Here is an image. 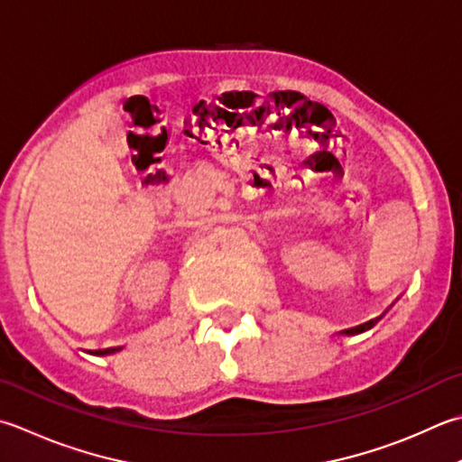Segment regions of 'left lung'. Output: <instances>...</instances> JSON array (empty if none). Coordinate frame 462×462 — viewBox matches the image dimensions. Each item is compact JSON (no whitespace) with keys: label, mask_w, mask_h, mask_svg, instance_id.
Here are the masks:
<instances>
[{"label":"left lung","mask_w":462,"mask_h":462,"mask_svg":"<svg viewBox=\"0 0 462 462\" xmlns=\"http://www.w3.org/2000/svg\"><path fill=\"white\" fill-rule=\"evenodd\" d=\"M368 327H373V322H368V324H363V327H358V328H352V330H346V334H355V332H363L365 328H368Z\"/></svg>","instance_id":"obj_1"}]
</instances>
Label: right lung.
Returning a JSON list of instances; mask_svg holds the SVG:
<instances>
[{"label":"right lung","instance_id":"obj_1","mask_svg":"<svg viewBox=\"0 0 462 462\" xmlns=\"http://www.w3.org/2000/svg\"><path fill=\"white\" fill-rule=\"evenodd\" d=\"M117 348H110V350H96L94 355H110V352H116Z\"/></svg>","mask_w":462,"mask_h":462}]
</instances>
